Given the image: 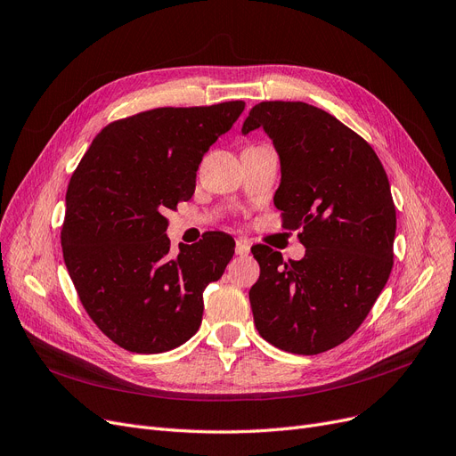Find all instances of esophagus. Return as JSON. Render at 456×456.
<instances>
[{
	"instance_id": "esophagus-1",
	"label": "esophagus",
	"mask_w": 456,
	"mask_h": 456,
	"mask_svg": "<svg viewBox=\"0 0 456 456\" xmlns=\"http://www.w3.org/2000/svg\"><path fill=\"white\" fill-rule=\"evenodd\" d=\"M248 252H250L248 241H245V240H238V241H235V254H240V256H247Z\"/></svg>"
}]
</instances>
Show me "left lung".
<instances>
[{"mask_svg":"<svg viewBox=\"0 0 456 456\" xmlns=\"http://www.w3.org/2000/svg\"><path fill=\"white\" fill-rule=\"evenodd\" d=\"M262 129L281 159L275 206L301 230V260L252 247L260 279L248 291L256 330L277 348L316 355L348 340L393 269L396 211L387 174L369 142L306 102L267 101L243 134Z\"/></svg>","mask_w":456,"mask_h":456,"instance_id":"left-lung-1","label":"left lung"}]
</instances>
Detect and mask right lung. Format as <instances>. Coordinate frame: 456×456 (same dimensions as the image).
I'll return each mask as SVG.
<instances>
[{"instance_id": "1", "label": "right lung", "mask_w": 456, "mask_h": 456, "mask_svg": "<svg viewBox=\"0 0 456 456\" xmlns=\"http://www.w3.org/2000/svg\"><path fill=\"white\" fill-rule=\"evenodd\" d=\"M243 101L155 108L118 119L91 142L67 189L65 265L89 318L121 348L160 354L202 323L204 289L233 256L228 233L208 232L170 252L168 209L192 198L196 170Z\"/></svg>"}]
</instances>
